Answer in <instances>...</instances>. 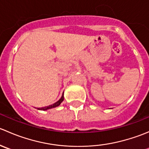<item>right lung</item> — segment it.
Wrapping results in <instances>:
<instances>
[{
	"mask_svg": "<svg viewBox=\"0 0 149 149\" xmlns=\"http://www.w3.org/2000/svg\"><path fill=\"white\" fill-rule=\"evenodd\" d=\"M63 95H62V97H61V98L60 99V100H58V102H55V103L49 105V106L44 107H41V108H37V109H39V110L45 111V110H47V109H52V108L56 107H58L60 104H61V102H62L63 101V100H64V94H63Z\"/></svg>",
	"mask_w": 149,
	"mask_h": 149,
	"instance_id": "1",
	"label": "right lung"
}]
</instances>
